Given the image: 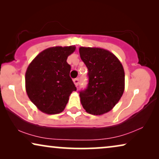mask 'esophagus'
I'll use <instances>...</instances> for the list:
<instances>
[{
  "label": "esophagus",
  "instance_id": "esophagus-1",
  "mask_svg": "<svg viewBox=\"0 0 159 159\" xmlns=\"http://www.w3.org/2000/svg\"><path fill=\"white\" fill-rule=\"evenodd\" d=\"M74 83H75V84L76 86H78V84H79V82H80V81H79V79H77V78H76V79H74Z\"/></svg>",
  "mask_w": 159,
  "mask_h": 159
}]
</instances>
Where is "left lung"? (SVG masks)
<instances>
[{
	"label": "left lung",
	"instance_id": "1",
	"mask_svg": "<svg viewBox=\"0 0 159 159\" xmlns=\"http://www.w3.org/2000/svg\"><path fill=\"white\" fill-rule=\"evenodd\" d=\"M80 58L88 69V84L80 92V101L88 114L110 111L125 90L122 64L110 51L100 48L80 47Z\"/></svg>",
	"mask_w": 159,
	"mask_h": 159
}]
</instances>
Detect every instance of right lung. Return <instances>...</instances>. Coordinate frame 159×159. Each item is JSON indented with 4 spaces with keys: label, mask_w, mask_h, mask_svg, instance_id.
Here are the masks:
<instances>
[{
    "label": "right lung",
    "mask_w": 159,
    "mask_h": 159,
    "mask_svg": "<svg viewBox=\"0 0 159 159\" xmlns=\"http://www.w3.org/2000/svg\"><path fill=\"white\" fill-rule=\"evenodd\" d=\"M76 47L56 46L41 52L32 60L25 74L27 95L39 110L47 114L64 110L69 97L77 90L69 76L66 59Z\"/></svg>",
    "instance_id": "right-lung-1"
}]
</instances>
